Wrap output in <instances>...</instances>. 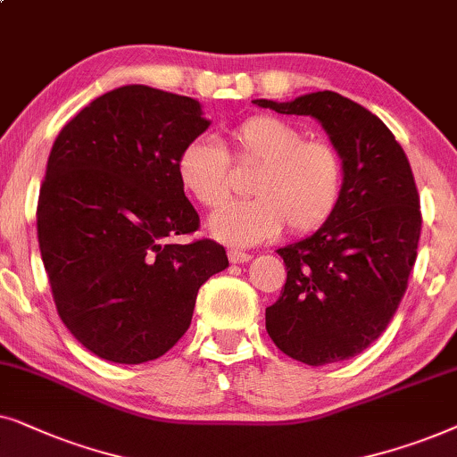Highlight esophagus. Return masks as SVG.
<instances>
[{"mask_svg": "<svg viewBox=\"0 0 457 457\" xmlns=\"http://www.w3.org/2000/svg\"><path fill=\"white\" fill-rule=\"evenodd\" d=\"M228 259L232 261V263H245V261L251 259V254L238 251V248H228Z\"/></svg>", "mask_w": 457, "mask_h": 457, "instance_id": "34e87169", "label": "esophagus"}]
</instances>
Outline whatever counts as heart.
<instances>
[{
	"mask_svg": "<svg viewBox=\"0 0 457 457\" xmlns=\"http://www.w3.org/2000/svg\"><path fill=\"white\" fill-rule=\"evenodd\" d=\"M232 158L257 167L254 198L223 206L211 217L217 240L236 246L257 245L288 228L292 236L318 232L337 212L345 190V161L326 139L271 114H254L229 131ZM178 178L187 196L217 209L232 196V161L209 136L192 137L178 156Z\"/></svg>",
	"mask_w": 457,
	"mask_h": 457,
	"instance_id": "obj_1",
	"label": "heart"
}]
</instances>
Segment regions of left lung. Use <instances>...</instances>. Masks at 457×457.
Here are the masks:
<instances>
[{
  "instance_id": "8db88e82",
  "label": "left lung",
  "mask_w": 457,
  "mask_h": 457,
  "mask_svg": "<svg viewBox=\"0 0 457 457\" xmlns=\"http://www.w3.org/2000/svg\"><path fill=\"white\" fill-rule=\"evenodd\" d=\"M254 104L318 119L345 161L330 221L278 248L288 273L265 309L267 334L307 366L349 360L385 332L416 263L422 212L410 161L376 114L334 91Z\"/></svg>"
}]
</instances>
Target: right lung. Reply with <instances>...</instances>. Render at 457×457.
Instances as JSON below:
<instances>
[{
	"mask_svg": "<svg viewBox=\"0 0 457 457\" xmlns=\"http://www.w3.org/2000/svg\"><path fill=\"white\" fill-rule=\"evenodd\" d=\"M209 120L187 96L125 85L58 133L37 203L56 312L85 349L114 363L165 355L190 328L198 288L228 267L200 228L178 156Z\"/></svg>",
	"mask_w": 457,
	"mask_h": 457,
	"instance_id": "right-lung-1",
	"label": "right lung"
}]
</instances>
